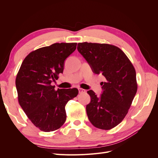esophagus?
Segmentation results:
<instances>
[{"label":"esophagus","mask_w":158,"mask_h":158,"mask_svg":"<svg viewBox=\"0 0 158 158\" xmlns=\"http://www.w3.org/2000/svg\"><path fill=\"white\" fill-rule=\"evenodd\" d=\"M78 92L80 94H82V93H85V90L84 89H82V88H78Z\"/></svg>","instance_id":"34e87169"}]
</instances>
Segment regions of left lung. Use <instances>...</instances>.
I'll return each mask as SVG.
<instances>
[{
    "label": "left lung",
    "mask_w": 158,
    "mask_h": 158,
    "mask_svg": "<svg viewBox=\"0 0 158 158\" xmlns=\"http://www.w3.org/2000/svg\"><path fill=\"white\" fill-rule=\"evenodd\" d=\"M77 49L93 73L106 78L99 97L88 91L91 102L86 112L94 127L109 130L125 117L136 94L135 69L125 52L114 45L84 42L79 43Z\"/></svg>",
    "instance_id": "left-lung-1"
}]
</instances>
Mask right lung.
Wrapping results in <instances>:
<instances>
[{"instance_id": "1", "label": "right lung", "mask_w": 158, "mask_h": 158, "mask_svg": "<svg viewBox=\"0 0 158 158\" xmlns=\"http://www.w3.org/2000/svg\"><path fill=\"white\" fill-rule=\"evenodd\" d=\"M76 43H56L31 52L22 62L16 78L18 102L31 123L44 132L57 130L66 118L65 106L78 90L55 89L51 83L63 73L65 59Z\"/></svg>"}]
</instances>
